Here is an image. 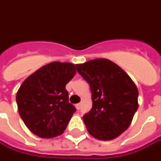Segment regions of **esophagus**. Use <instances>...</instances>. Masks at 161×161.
<instances>
[{"label":"esophagus","mask_w":161,"mask_h":161,"mask_svg":"<svg viewBox=\"0 0 161 161\" xmlns=\"http://www.w3.org/2000/svg\"><path fill=\"white\" fill-rule=\"evenodd\" d=\"M75 108H77V109H80V103L75 104Z\"/></svg>","instance_id":"1"}]
</instances>
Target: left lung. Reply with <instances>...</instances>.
Wrapping results in <instances>:
<instances>
[{
  "label": "left lung",
  "mask_w": 161,
  "mask_h": 161,
  "mask_svg": "<svg viewBox=\"0 0 161 161\" xmlns=\"http://www.w3.org/2000/svg\"><path fill=\"white\" fill-rule=\"evenodd\" d=\"M75 66L91 88L92 108L83 116L87 131L103 141L117 138L138 109V87L120 66L106 58Z\"/></svg>",
  "instance_id": "obj_1"
}]
</instances>
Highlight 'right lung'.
<instances>
[{
	"label": "right lung",
	"mask_w": 161,
	"mask_h": 161,
	"mask_svg": "<svg viewBox=\"0 0 161 161\" xmlns=\"http://www.w3.org/2000/svg\"><path fill=\"white\" fill-rule=\"evenodd\" d=\"M68 62H52L31 74L16 93V103L23 123L32 133L55 138L66 130L76 111L68 103L66 85L76 74Z\"/></svg>",
	"instance_id": "right-lung-1"
}]
</instances>
